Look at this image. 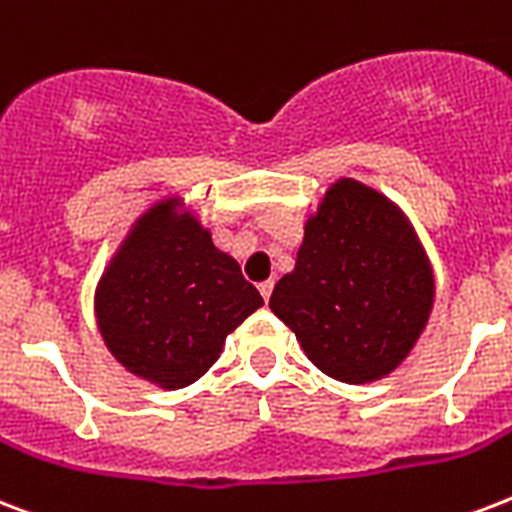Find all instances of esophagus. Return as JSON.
<instances>
[{
  "label": "esophagus",
  "mask_w": 512,
  "mask_h": 512,
  "mask_svg": "<svg viewBox=\"0 0 512 512\" xmlns=\"http://www.w3.org/2000/svg\"><path fill=\"white\" fill-rule=\"evenodd\" d=\"M257 290H260V295H263L265 300L271 298V292H273V279H268V282H260V287H257Z\"/></svg>",
  "instance_id": "obj_1"
}]
</instances>
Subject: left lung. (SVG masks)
I'll use <instances>...</instances> for the list:
<instances>
[{
  "instance_id": "left-lung-1",
  "label": "left lung",
  "mask_w": 512,
  "mask_h": 512,
  "mask_svg": "<svg viewBox=\"0 0 512 512\" xmlns=\"http://www.w3.org/2000/svg\"><path fill=\"white\" fill-rule=\"evenodd\" d=\"M268 306L325 376L373 384L392 376L424 333L435 273L403 209L341 177L308 214L295 268Z\"/></svg>"
}]
</instances>
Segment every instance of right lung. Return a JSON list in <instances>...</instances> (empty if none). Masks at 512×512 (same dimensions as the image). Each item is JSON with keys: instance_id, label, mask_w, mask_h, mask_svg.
I'll use <instances>...</instances> for the list:
<instances>
[{"instance_id": "add662e5", "label": "right lung", "mask_w": 512, "mask_h": 512, "mask_svg": "<svg viewBox=\"0 0 512 512\" xmlns=\"http://www.w3.org/2000/svg\"><path fill=\"white\" fill-rule=\"evenodd\" d=\"M263 306L212 230L166 195L128 228L104 265L93 311L109 354L161 389H182L220 360L222 346Z\"/></svg>"}]
</instances>
